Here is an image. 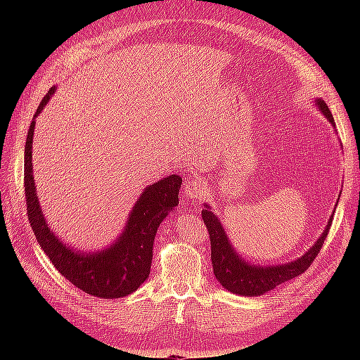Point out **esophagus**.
<instances>
[{
  "mask_svg": "<svg viewBox=\"0 0 360 360\" xmlns=\"http://www.w3.org/2000/svg\"><path fill=\"white\" fill-rule=\"evenodd\" d=\"M204 193H205V184L201 180L192 179L186 183V186H184V195H186L189 200L198 201L204 197Z\"/></svg>",
  "mask_w": 360,
  "mask_h": 360,
  "instance_id": "1",
  "label": "esophagus"
}]
</instances>
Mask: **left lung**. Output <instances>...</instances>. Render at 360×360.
I'll list each match as a JSON object with an SVG mask.
<instances>
[{"label":"left lung","mask_w":360,"mask_h":360,"mask_svg":"<svg viewBox=\"0 0 360 360\" xmlns=\"http://www.w3.org/2000/svg\"><path fill=\"white\" fill-rule=\"evenodd\" d=\"M317 105L321 112L329 118V122L335 126V120L329 111L328 105L321 99L317 101ZM202 221L209 230L210 234V245H212V264H213V274L216 279L221 282L222 287L234 294H240V296H259L266 291L274 290L275 287L284 284V282L302 275L307 271L315 257L323 248V243L328 237V233L332 226V219L326 226L324 233L307 254L300 257L299 259L292 261L288 264L282 266H271V267H257L245 263L243 259L238 258L234 252L230 242L224 233V228L217 217L209 210L205 209L201 212Z\"/></svg>","instance_id":"8db88e82"}]
</instances>
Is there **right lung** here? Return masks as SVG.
I'll list each match as a JSON object with an SVG mask.
<instances>
[{"instance_id": "right-lung-1", "label": "right lung", "mask_w": 360, "mask_h": 360, "mask_svg": "<svg viewBox=\"0 0 360 360\" xmlns=\"http://www.w3.org/2000/svg\"><path fill=\"white\" fill-rule=\"evenodd\" d=\"M53 91L56 89L52 86L43 97L34 118L41 112ZM34 124L36 122L32 120L25 143L24 188L28 221L39 245L49 257L53 267L86 294L102 299H117L134 292L150 275L158 226L169 210L179 204L181 179L169 176L146 188L129 216L126 230L115 245L103 252L89 255L73 252L52 234L40 210L31 162Z\"/></svg>"}]
</instances>
